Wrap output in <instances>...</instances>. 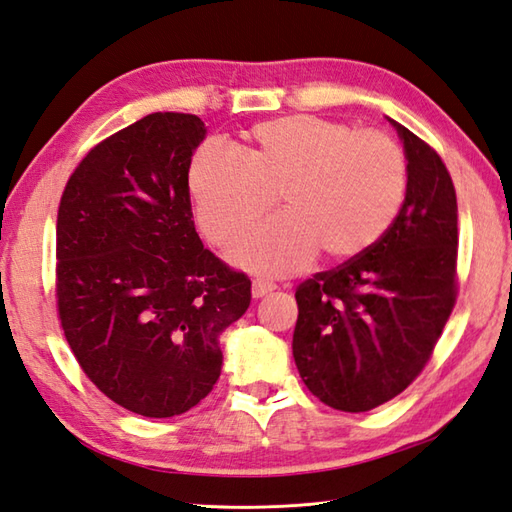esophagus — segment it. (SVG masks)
Here are the masks:
<instances>
[{
	"instance_id": "obj_1",
	"label": "esophagus",
	"mask_w": 512,
	"mask_h": 512,
	"mask_svg": "<svg viewBox=\"0 0 512 512\" xmlns=\"http://www.w3.org/2000/svg\"><path fill=\"white\" fill-rule=\"evenodd\" d=\"M273 290H275V286L268 284V281H262V279L253 281V299H262V297L270 295Z\"/></svg>"
}]
</instances>
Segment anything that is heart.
<instances>
[{"label": "heart", "instance_id": "b5f03b06", "mask_svg": "<svg viewBox=\"0 0 512 512\" xmlns=\"http://www.w3.org/2000/svg\"><path fill=\"white\" fill-rule=\"evenodd\" d=\"M409 189V162L394 138L321 116H286L246 134V156L204 143L189 191L202 233L231 246L275 204L284 211L235 248L253 273L290 275L319 250L330 262L365 255L394 226Z\"/></svg>", "mask_w": 512, "mask_h": 512}]
</instances>
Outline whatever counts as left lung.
<instances>
[{
	"label": "left lung",
	"mask_w": 512,
	"mask_h": 512,
	"mask_svg": "<svg viewBox=\"0 0 512 512\" xmlns=\"http://www.w3.org/2000/svg\"><path fill=\"white\" fill-rule=\"evenodd\" d=\"M394 127L409 162L398 220L365 255L299 284L292 354L325 405L361 413L420 376L458 299V200L438 151Z\"/></svg>",
	"instance_id": "8db88e82"
}]
</instances>
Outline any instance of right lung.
<instances>
[{
    "mask_svg": "<svg viewBox=\"0 0 512 512\" xmlns=\"http://www.w3.org/2000/svg\"><path fill=\"white\" fill-rule=\"evenodd\" d=\"M195 114L156 112L94 145L57 215V314L103 394L138 416L171 418L220 378L217 334L250 306V279L195 233L189 167Z\"/></svg>",
    "mask_w": 512,
    "mask_h": 512,
    "instance_id": "1",
    "label": "right lung"
}]
</instances>
